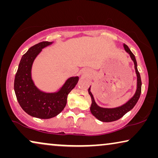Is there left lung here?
<instances>
[{
  "instance_id": "8db88e82",
  "label": "left lung",
  "mask_w": 158,
  "mask_h": 158,
  "mask_svg": "<svg viewBox=\"0 0 158 158\" xmlns=\"http://www.w3.org/2000/svg\"><path fill=\"white\" fill-rule=\"evenodd\" d=\"M124 47L126 50L127 52H128L130 55L131 60H133L134 63H135V68L136 73H137V91H136L135 96L129 100L128 102L125 103L124 105L118 108H114V109H104V108L99 107L98 106L95 102L94 96L90 92V87L88 88V94L90 96L91 98L92 103L91 106H90V112L94 115L95 117L98 118V120L101 121L103 122H114V121H116L122 118L125 114L130 111L134 108V106L137 103L138 100H139L140 94H141L142 91V81H141V77H140L139 73L137 70V61H136L135 57L134 54L131 52L130 49L127 46V44H124Z\"/></svg>"
}]
</instances>
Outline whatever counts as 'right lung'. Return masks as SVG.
Here are the masks:
<instances>
[{
  "instance_id": "right-lung-1",
  "label": "right lung",
  "mask_w": 158,
  "mask_h": 158,
  "mask_svg": "<svg viewBox=\"0 0 158 158\" xmlns=\"http://www.w3.org/2000/svg\"><path fill=\"white\" fill-rule=\"evenodd\" d=\"M51 44L42 42L30 47L21 58L14 80L15 94L22 109L30 116L44 119L55 117L64 109L68 94L79 80L78 77H70L55 94H46L36 88L31 77L32 64L42 49Z\"/></svg>"
}]
</instances>
